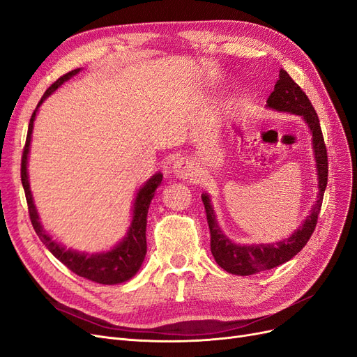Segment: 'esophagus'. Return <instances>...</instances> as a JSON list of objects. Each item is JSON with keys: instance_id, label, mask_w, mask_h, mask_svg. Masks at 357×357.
Returning <instances> with one entry per match:
<instances>
[{"instance_id": "34e87169", "label": "esophagus", "mask_w": 357, "mask_h": 357, "mask_svg": "<svg viewBox=\"0 0 357 357\" xmlns=\"http://www.w3.org/2000/svg\"><path fill=\"white\" fill-rule=\"evenodd\" d=\"M174 172L178 178L188 179L194 174V166L188 158H178L174 163Z\"/></svg>"}]
</instances>
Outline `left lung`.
<instances>
[{
    "instance_id": "1",
    "label": "left lung",
    "mask_w": 357,
    "mask_h": 357,
    "mask_svg": "<svg viewBox=\"0 0 357 357\" xmlns=\"http://www.w3.org/2000/svg\"><path fill=\"white\" fill-rule=\"evenodd\" d=\"M266 102L271 109L300 114L307 122L312 130L314 158L316 166H318L319 197L312 208L310 216L303 223V227L298 228L289 238L276 244L236 245L222 234L216 223L213 208L210 206L208 197L206 194L202 195L210 229V250H212L216 263L227 272L243 276L280 266L289 259H293L307 244L316 228V223H318L324 192L328 182V153L318 113L313 109L305 91L293 81V77L284 69L280 70V79L276 81L272 94L269 96Z\"/></svg>"
}]
</instances>
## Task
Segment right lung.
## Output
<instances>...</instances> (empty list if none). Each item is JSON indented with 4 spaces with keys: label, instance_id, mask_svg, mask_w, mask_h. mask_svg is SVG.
<instances>
[{
    "label": "right lung",
    "instance_id": "obj_1",
    "mask_svg": "<svg viewBox=\"0 0 357 357\" xmlns=\"http://www.w3.org/2000/svg\"><path fill=\"white\" fill-rule=\"evenodd\" d=\"M77 72L79 69L60 76L57 81L54 84H51V86L45 91V94L43 96L41 100H39L38 105L41 104L52 91L57 89L64 81H68V79H70ZM35 116H36V110L32 113L29 128H28V135H26V142L23 147V154H22V165H20V178H22V185L26 195V203H28L29 218L36 235L39 236V240L45 244V247L63 263L66 268H69L73 273L82 276L85 280H89L97 284H104V285L121 284L130 280L141 268L145 253H147V240H145L147 213H149L150 203L154 197V191L157 190L158 185H160L163 175L155 174L147 183H145L144 188L139 190L135 200L134 220H132L128 236L117 247H114L112 252L86 256V255L72 252V250H66L57 243L52 241L44 232L41 223L38 220V213L33 206L32 194L29 190L28 170H26V166H28V153H29V144H31Z\"/></svg>",
    "mask_w": 357,
    "mask_h": 357
}]
</instances>
